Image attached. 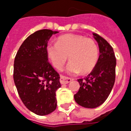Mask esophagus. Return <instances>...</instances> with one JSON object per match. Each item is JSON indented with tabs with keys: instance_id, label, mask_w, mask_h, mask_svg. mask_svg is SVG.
Instances as JSON below:
<instances>
[{
	"instance_id": "esophagus-1",
	"label": "esophagus",
	"mask_w": 131,
	"mask_h": 131,
	"mask_svg": "<svg viewBox=\"0 0 131 131\" xmlns=\"http://www.w3.org/2000/svg\"><path fill=\"white\" fill-rule=\"evenodd\" d=\"M71 81H72V79L66 77H64V76H61L60 77V82L62 84H68L69 82H71Z\"/></svg>"
}]
</instances>
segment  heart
I'll use <instances>...</instances> for the list:
<instances>
[{"instance_id":"b5f03b06","label":"heart","mask_w":131,"mask_h":131,"mask_svg":"<svg viewBox=\"0 0 131 131\" xmlns=\"http://www.w3.org/2000/svg\"><path fill=\"white\" fill-rule=\"evenodd\" d=\"M46 54L51 64L61 69L68 56L66 67L68 74H86L93 70L99 59V48L95 41L81 35H65L57 38L56 43L48 42Z\"/></svg>"}]
</instances>
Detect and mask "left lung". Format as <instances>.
I'll list each match as a JSON object with an SVG mask.
<instances>
[{"instance_id":"1","label":"left lung","mask_w":131,"mask_h":131,"mask_svg":"<svg viewBox=\"0 0 131 131\" xmlns=\"http://www.w3.org/2000/svg\"><path fill=\"white\" fill-rule=\"evenodd\" d=\"M93 37L99 48L97 64L89 74L78 79L80 88L74 96L79 105L88 108H96L106 100L116 77V59L112 47L98 34L93 33Z\"/></svg>"}]
</instances>
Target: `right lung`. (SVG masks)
Instances as JSON below:
<instances>
[{
	"label": "right lung",
	"instance_id": "add662e5",
	"mask_svg": "<svg viewBox=\"0 0 131 131\" xmlns=\"http://www.w3.org/2000/svg\"><path fill=\"white\" fill-rule=\"evenodd\" d=\"M57 31L44 29L25 39L14 61L13 79L20 98L29 110L39 116L56 109L59 75L48 62L46 46Z\"/></svg>",
	"mask_w": 131,
	"mask_h": 131
}]
</instances>
